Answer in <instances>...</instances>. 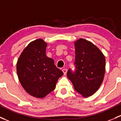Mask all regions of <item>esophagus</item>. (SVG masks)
<instances>
[{"instance_id":"34e87169","label":"esophagus","mask_w":121,"mask_h":121,"mask_svg":"<svg viewBox=\"0 0 121 121\" xmlns=\"http://www.w3.org/2000/svg\"><path fill=\"white\" fill-rule=\"evenodd\" d=\"M62 71H63V74H64L65 75H66V74H67V69H63V70H62Z\"/></svg>"}]
</instances>
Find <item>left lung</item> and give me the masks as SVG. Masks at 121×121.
Segmentation results:
<instances>
[{
  "label": "left lung",
  "instance_id": "obj_1",
  "mask_svg": "<svg viewBox=\"0 0 121 121\" xmlns=\"http://www.w3.org/2000/svg\"><path fill=\"white\" fill-rule=\"evenodd\" d=\"M76 70L67 71V78L75 90L84 97L92 95L104 81L105 57L101 50L91 42L82 38L74 43Z\"/></svg>",
  "mask_w": 121,
  "mask_h": 121
}]
</instances>
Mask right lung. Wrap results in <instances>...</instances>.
Listing matches in <instances>:
<instances>
[{"label": "right lung", "mask_w": 121, "mask_h": 121, "mask_svg": "<svg viewBox=\"0 0 121 121\" xmlns=\"http://www.w3.org/2000/svg\"><path fill=\"white\" fill-rule=\"evenodd\" d=\"M47 45L42 39L31 42L20 54L17 63L21 85L27 93L38 98L52 91L58 79L63 75L53 59L46 56Z\"/></svg>", "instance_id": "1"}]
</instances>
